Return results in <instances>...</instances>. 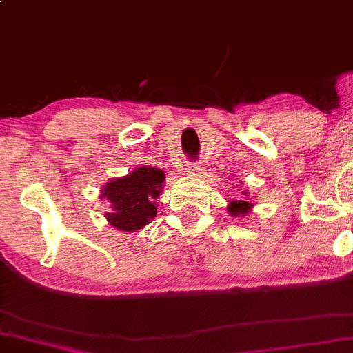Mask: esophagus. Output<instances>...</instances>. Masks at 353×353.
<instances>
[{"instance_id": "1", "label": "esophagus", "mask_w": 353, "mask_h": 353, "mask_svg": "<svg viewBox=\"0 0 353 353\" xmlns=\"http://www.w3.org/2000/svg\"><path fill=\"white\" fill-rule=\"evenodd\" d=\"M188 172L190 176H199V172H201V164L199 163H190L188 165Z\"/></svg>"}]
</instances>
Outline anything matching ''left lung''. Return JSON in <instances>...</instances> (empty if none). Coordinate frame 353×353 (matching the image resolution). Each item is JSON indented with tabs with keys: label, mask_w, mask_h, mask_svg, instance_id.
I'll list each match as a JSON object with an SVG mask.
<instances>
[{
	"label": "left lung",
	"mask_w": 353,
	"mask_h": 353,
	"mask_svg": "<svg viewBox=\"0 0 353 353\" xmlns=\"http://www.w3.org/2000/svg\"><path fill=\"white\" fill-rule=\"evenodd\" d=\"M245 195H248L245 192ZM252 202L246 201H232L230 205H228V214L232 217H245L250 210H252Z\"/></svg>",
	"instance_id": "obj_1"
}]
</instances>
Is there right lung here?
<instances>
[{
  "mask_svg": "<svg viewBox=\"0 0 353 353\" xmlns=\"http://www.w3.org/2000/svg\"><path fill=\"white\" fill-rule=\"evenodd\" d=\"M164 172L158 168H141L128 176L117 177L101 189V197L112 203L107 220L112 227L123 232H136L156 217V199L161 195Z\"/></svg>",
  "mask_w": 353,
  "mask_h": 353,
  "instance_id": "add662e5",
  "label": "right lung"
}]
</instances>
